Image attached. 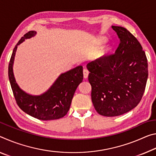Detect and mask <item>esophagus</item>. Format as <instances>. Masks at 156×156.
<instances>
[{
    "instance_id": "obj_1",
    "label": "esophagus",
    "mask_w": 156,
    "mask_h": 156,
    "mask_svg": "<svg viewBox=\"0 0 156 156\" xmlns=\"http://www.w3.org/2000/svg\"><path fill=\"white\" fill-rule=\"evenodd\" d=\"M88 75H89V71L87 70V69H83V76H84V78H87L88 77Z\"/></svg>"
}]
</instances>
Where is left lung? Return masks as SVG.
<instances>
[{"instance_id": "obj_1", "label": "left lung", "mask_w": 156, "mask_h": 156, "mask_svg": "<svg viewBox=\"0 0 156 156\" xmlns=\"http://www.w3.org/2000/svg\"><path fill=\"white\" fill-rule=\"evenodd\" d=\"M112 28L119 38L115 52L87 65L94 107L105 117L122 115L135 108L148 78L147 58L140 43L123 27Z\"/></svg>"}]
</instances>
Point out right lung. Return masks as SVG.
<instances>
[{"mask_svg":"<svg viewBox=\"0 0 156 156\" xmlns=\"http://www.w3.org/2000/svg\"><path fill=\"white\" fill-rule=\"evenodd\" d=\"M36 32L30 31L22 37L14 47L8 66V76L17 105L28 115L39 120L58 119L67 114L76 88L83 79V66H78L59 76L51 87L40 96H31L22 91L14 77L13 65L17 46Z\"/></svg>","mask_w":156,"mask_h":156,"instance_id":"obj_1","label":"right lung"}]
</instances>
